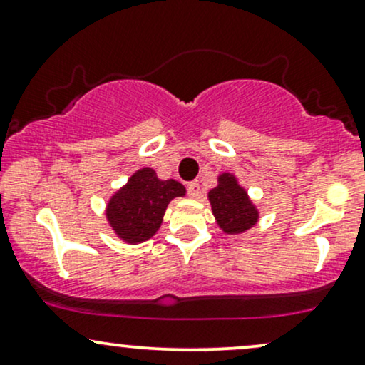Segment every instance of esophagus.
Here are the masks:
<instances>
[{"label": "esophagus", "instance_id": "esophagus-1", "mask_svg": "<svg viewBox=\"0 0 365 365\" xmlns=\"http://www.w3.org/2000/svg\"><path fill=\"white\" fill-rule=\"evenodd\" d=\"M187 192H188V195L194 197V199H195V197H199V194H200V185H199V182H197V180H195V182L188 183V185H187Z\"/></svg>", "mask_w": 365, "mask_h": 365}]
</instances>
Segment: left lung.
<instances>
[{"mask_svg": "<svg viewBox=\"0 0 365 365\" xmlns=\"http://www.w3.org/2000/svg\"><path fill=\"white\" fill-rule=\"evenodd\" d=\"M209 200L217 225L227 235L247 231L258 221V210L230 173L219 177V185L209 192Z\"/></svg>", "mask_w": 365, "mask_h": 365, "instance_id": "obj_1", "label": "left lung"}]
</instances>
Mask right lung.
<instances>
[{
	"instance_id": "right-lung-1",
	"label": "right lung",
	"mask_w": 365,
	"mask_h": 365,
	"mask_svg": "<svg viewBox=\"0 0 365 365\" xmlns=\"http://www.w3.org/2000/svg\"><path fill=\"white\" fill-rule=\"evenodd\" d=\"M182 195L185 187L177 180H160L155 170L143 168L108 202L107 219L118 238L140 243L158 231L170 200Z\"/></svg>"
}]
</instances>
